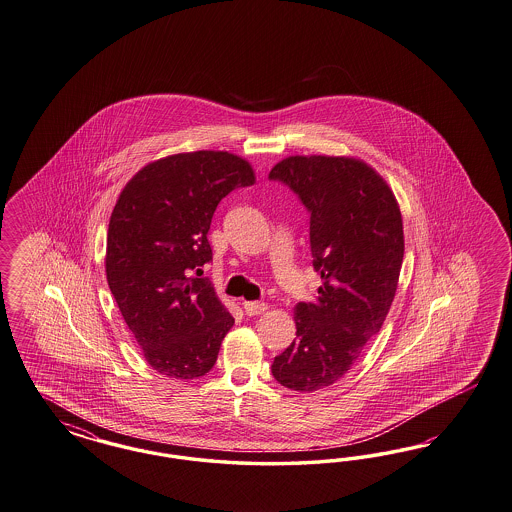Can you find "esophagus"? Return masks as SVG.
Wrapping results in <instances>:
<instances>
[{"label": "esophagus", "mask_w": 512, "mask_h": 512, "mask_svg": "<svg viewBox=\"0 0 512 512\" xmlns=\"http://www.w3.org/2000/svg\"><path fill=\"white\" fill-rule=\"evenodd\" d=\"M244 310H246L247 316H259V314H265L268 304L266 302H244Z\"/></svg>", "instance_id": "1"}]
</instances>
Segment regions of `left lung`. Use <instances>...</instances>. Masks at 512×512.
<instances>
[{
  "label": "left lung",
  "mask_w": 512,
  "mask_h": 512,
  "mask_svg": "<svg viewBox=\"0 0 512 512\" xmlns=\"http://www.w3.org/2000/svg\"><path fill=\"white\" fill-rule=\"evenodd\" d=\"M310 212L318 299L295 306L297 338L274 357L283 388L310 393L352 369L388 316L405 255L403 217L386 179L353 157H287L268 174Z\"/></svg>",
  "instance_id": "8db88e82"
}]
</instances>
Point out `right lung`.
I'll return each mask as SVG.
<instances>
[{
	"label": "right lung",
	"instance_id": "right-lung-1",
	"mask_svg": "<svg viewBox=\"0 0 512 512\" xmlns=\"http://www.w3.org/2000/svg\"><path fill=\"white\" fill-rule=\"evenodd\" d=\"M255 183L229 151L177 153L149 162L117 198L109 219L106 276L124 323L155 371L193 380L212 371L234 325L202 268L217 204Z\"/></svg>",
	"mask_w": 512,
	"mask_h": 512
}]
</instances>
